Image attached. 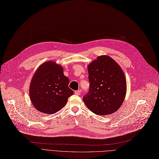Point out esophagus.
I'll list each match as a JSON object with an SVG mask.
<instances>
[{
	"label": "esophagus",
	"mask_w": 159,
	"mask_h": 159,
	"mask_svg": "<svg viewBox=\"0 0 159 159\" xmlns=\"http://www.w3.org/2000/svg\"><path fill=\"white\" fill-rule=\"evenodd\" d=\"M75 93L76 95H80V93H81V90H77V91H75Z\"/></svg>",
	"instance_id": "34e87169"
}]
</instances>
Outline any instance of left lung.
<instances>
[{"mask_svg": "<svg viewBox=\"0 0 159 159\" xmlns=\"http://www.w3.org/2000/svg\"><path fill=\"white\" fill-rule=\"evenodd\" d=\"M90 89L83 101L93 113L112 114L123 104L127 92L123 70L107 55H101L88 66Z\"/></svg>", "mask_w": 159, "mask_h": 159, "instance_id": "1", "label": "left lung"}]
</instances>
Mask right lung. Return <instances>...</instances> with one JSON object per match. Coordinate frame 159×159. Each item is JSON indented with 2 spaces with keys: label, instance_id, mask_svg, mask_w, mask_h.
<instances>
[{
  "label": "right lung",
  "instance_id": "1",
  "mask_svg": "<svg viewBox=\"0 0 159 159\" xmlns=\"http://www.w3.org/2000/svg\"><path fill=\"white\" fill-rule=\"evenodd\" d=\"M69 83L62 66L52 60L44 62L35 70L30 81L29 95L33 106L43 113H57L74 93Z\"/></svg>",
  "mask_w": 159,
  "mask_h": 159
}]
</instances>
